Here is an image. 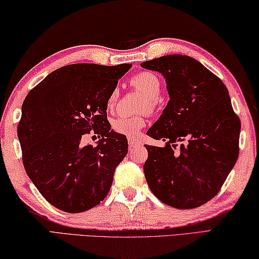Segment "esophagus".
Returning a JSON list of instances; mask_svg holds the SVG:
<instances>
[{
    "label": "esophagus",
    "mask_w": 259,
    "mask_h": 259,
    "mask_svg": "<svg viewBox=\"0 0 259 259\" xmlns=\"http://www.w3.org/2000/svg\"><path fill=\"white\" fill-rule=\"evenodd\" d=\"M128 145L131 148H135V147H141L142 142L140 141L137 138H128Z\"/></svg>",
    "instance_id": "obj_1"
}]
</instances>
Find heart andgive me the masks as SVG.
Segmentation results:
<instances>
[{"instance_id":"obj_1","label":"heart","mask_w":259,"mask_h":259,"mask_svg":"<svg viewBox=\"0 0 259 259\" xmlns=\"http://www.w3.org/2000/svg\"><path fill=\"white\" fill-rule=\"evenodd\" d=\"M130 82L132 86L141 92L146 96V102L143 103L141 111H147L154 113L157 111L159 100L158 96L162 92V82L160 79L155 73L149 71H141L134 74L131 78ZM118 97H119V91L114 88L108 96L107 105L108 108H113L116 105ZM146 125V119L141 116L139 117H118L112 121L113 132L118 134L126 135V137H138L140 131Z\"/></svg>"}]
</instances>
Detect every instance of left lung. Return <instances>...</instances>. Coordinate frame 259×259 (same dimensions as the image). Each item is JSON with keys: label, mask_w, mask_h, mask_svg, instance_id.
Returning <instances> with one entry per match:
<instances>
[{"label": "left lung", "mask_w": 259, "mask_h": 259, "mask_svg": "<svg viewBox=\"0 0 259 259\" xmlns=\"http://www.w3.org/2000/svg\"><path fill=\"white\" fill-rule=\"evenodd\" d=\"M141 66L164 75L169 95L162 116L147 132L166 142L163 148L146 145L148 186L177 209L205 204L222 189L239 157L241 122L227 87L186 55H167Z\"/></svg>", "instance_id": "8db88e82"}]
</instances>
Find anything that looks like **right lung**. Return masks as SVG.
Segmentation results:
<instances>
[{
  "label": "right lung",
  "instance_id": "add662e5",
  "mask_svg": "<svg viewBox=\"0 0 259 259\" xmlns=\"http://www.w3.org/2000/svg\"><path fill=\"white\" fill-rule=\"evenodd\" d=\"M130 67L65 65L25 97L17 128L25 171L57 209L83 212L107 197L128 151L126 137L110 131L107 100ZM91 133L101 138L99 143L82 147L81 138Z\"/></svg>",
  "mask_w": 259,
  "mask_h": 259
}]
</instances>
